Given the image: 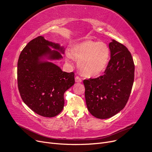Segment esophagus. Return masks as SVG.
<instances>
[{"label":"esophagus","instance_id":"1","mask_svg":"<svg viewBox=\"0 0 152 152\" xmlns=\"http://www.w3.org/2000/svg\"><path fill=\"white\" fill-rule=\"evenodd\" d=\"M75 82H82V79L80 77H79V76H77L75 79Z\"/></svg>","mask_w":152,"mask_h":152}]
</instances>
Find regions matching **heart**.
<instances>
[{
    "mask_svg": "<svg viewBox=\"0 0 152 152\" xmlns=\"http://www.w3.org/2000/svg\"><path fill=\"white\" fill-rule=\"evenodd\" d=\"M70 55L79 59L78 67L82 75L93 77L105 70L110 59V49L104 42L85 40L73 45Z\"/></svg>",
    "mask_w": 152,
    "mask_h": 152,
    "instance_id": "obj_1",
    "label": "heart"
}]
</instances>
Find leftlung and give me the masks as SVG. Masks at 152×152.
<instances>
[{"instance_id": "obj_1", "label": "left lung", "mask_w": 152, "mask_h": 152, "mask_svg": "<svg viewBox=\"0 0 152 152\" xmlns=\"http://www.w3.org/2000/svg\"><path fill=\"white\" fill-rule=\"evenodd\" d=\"M111 58L104 74L84 80L87 109L100 119L114 116L125 107L134 79V64L129 50L112 40L109 44Z\"/></svg>"}]
</instances>
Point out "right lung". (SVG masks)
<instances>
[{"instance_id":"obj_1","label":"right lung","mask_w":152,"mask_h":152,"mask_svg":"<svg viewBox=\"0 0 152 152\" xmlns=\"http://www.w3.org/2000/svg\"><path fill=\"white\" fill-rule=\"evenodd\" d=\"M49 47L59 50H51ZM64 48L39 36L21 51L18 61V86L22 100L39 115L53 117L64 107V93L75 83L74 73L63 72L55 64L44 61L60 59Z\"/></svg>"}]
</instances>
